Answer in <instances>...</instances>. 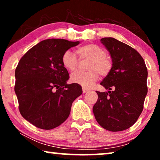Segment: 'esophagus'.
<instances>
[{
  "mask_svg": "<svg viewBox=\"0 0 160 160\" xmlns=\"http://www.w3.org/2000/svg\"><path fill=\"white\" fill-rule=\"evenodd\" d=\"M82 92H83V93L88 92L89 90H88V89H86V88H82Z\"/></svg>",
  "mask_w": 160,
  "mask_h": 160,
  "instance_id": "esophagus-1",
  "label": "esophagus"
}]
</instances>
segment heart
<instances>
[{
  "mask_svg": "<svg viewBox=\"0 0 160 160\" xmlns=\"http://www.w3.org/2000/svg\"><path fill=\"white\" fill-rule=\"evenodd\" d=\"M77 53L80 59H90L88 72L78 71L70 75V81L84 88L89 89L99 79V74L106 76L111 72L113 61L110 56L106 55V51L100 46L95 44H87L78 48ZM61 61L63 66L70 71L77 68L79 61L76 54L71 51H66L62 55Z\"/></svg>",
  "mask_w": 160,
  "mask_h": 160,
  "instance_id": "1",
  "label": "heart"
}]
</instances>
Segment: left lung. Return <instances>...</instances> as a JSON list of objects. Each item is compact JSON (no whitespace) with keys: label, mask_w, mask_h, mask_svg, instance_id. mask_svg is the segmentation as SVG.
Instances as JSON below:
<instances>
[{"label":"left lung","mask_w":160,"mask_h":160,"mask_svg":"<svg viewBox=\"0 0 160 160\" xmlns=\"http://www.w3.org/2000/svg\"><path fill=\"white\" fill-rule=\"evenodd\" d=\"M113 61L111 72L100 83L108 92H100L93 113L100 126L109 131L129 128L143 109L148 93V69L138 51L112 37L101 39Z\"/></svg>","instance_id":"left-lung-1"}]
</instances>
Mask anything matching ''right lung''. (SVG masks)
Returning <instances> with one entry per match:
<instances>
[{"mask_svg": "<svg viewBox=\"0 0 160 160\" xmlns=\"http://www.w3.org/2000/svg\"><path fill=\"white\" fill-rule=\"evenodd\" d=\"M80 44L62 39H46L30 48L15 69V92L24 118L37 128L51 130L69 116L72 102L82 90L67 84L69 74L63 53Z\"/></svg>", "mask_w": 160, "mask_h": 160, "instance_id": "1", "label": "right lung"}]
</instances>
